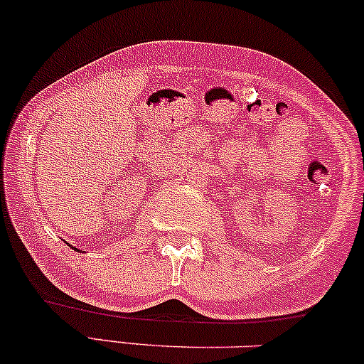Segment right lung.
<instances>
[{
	"mask_svg": "<svg viewBox=\"0 0 364 364\" xmlns=\"http://www.w3.org/2000/svg\"><path fill=\"white\" fill-rule=\"evenodd\" d=\"M73 248V250H77V252H79V248H75V247H72Z\"/></svg>",
	"mask_w": 364,
	"mask_h": 364,
	"instance_id": "1",
	"label": "right lung"
}]
</instances>
